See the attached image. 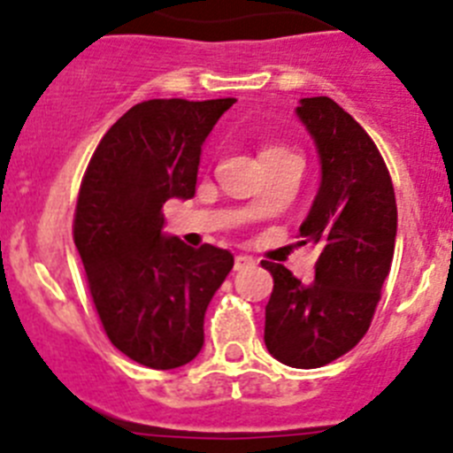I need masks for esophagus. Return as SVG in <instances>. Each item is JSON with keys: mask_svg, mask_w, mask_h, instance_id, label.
<instances>
[{"mask_svg": "<svg viewBox=\"0 0 453 453\" xmlns=\"http://www.w3.org/2000/svg\"><path fill=\"white\" fill-rule=\"evenodd\" d=\"M254 265H256V258H251V256H245V254L235 256V263H234L235 272L247 270V267H254Z\"/></svg>", "mask_w": 453, "mask_h": 453, "instance_id": "1", "label": "esophagus"}]
</instances>
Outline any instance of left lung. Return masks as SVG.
I'll use <instances>...</instances> for the list:
<instances>
[{"label":"left lung","mask_w":453,"mask_h":453,"mask_svg":"<svg viewBox=\"0 0 453 453\" xmlns=\"http://www.w3.org/2000/svg\"><path fill=\"white\" fill-rule=\"evenodd\" d=\"M319 158V188L299 226L319 247L315 281L263 261L274 279L265 306V347L283 365L313 370L367 334L397 238V203L381 154L345 108L329 97L299 99Z\"/></svg>","instance_id":"obj_1"}]
</instances>
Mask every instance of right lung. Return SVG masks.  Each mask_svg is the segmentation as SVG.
Instances as JSON below:
<instances>
[{
	"mask_svg": "<svg viewBox=\"0 0 453 453\" xmlns=\"http://www.w3.org/2000/svg\"><path fill=\"white\" fill-rule=\"evenodd\" d=\"M234 97L135 104L90 158L74 245L104 331L131 361L174 370L203 347L206 308L234 267L231 251L192 250L163 231V203L195 197L202 145Z\"/></svg>",
	"mask_w": 453,
	"mask_h": 453,
	"instance_id": "1",
	"label": "right lung"
}]
</instances>
